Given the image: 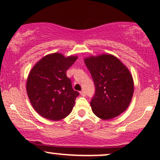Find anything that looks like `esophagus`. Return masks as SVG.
Listing matches in <instances>:
<instances>
[{"label": "esophagus", "mask_w": 160, "mask_h": 160, "mask_svg": "<svg viewBox=\"0 0 160 160\" xmlns=\"http://www.w3.org/2000/svg\"><path fill=\"white\" fill-rule=\"evenodd\" d=\"M80 94L82 95V96H86V92H85V91H81V92H80Z\"/></svg>", "instance_id": "obj_1"}]
</instances>
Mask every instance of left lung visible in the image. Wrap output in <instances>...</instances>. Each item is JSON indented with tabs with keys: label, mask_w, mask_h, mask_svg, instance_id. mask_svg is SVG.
I'll list each match as a JSON object with an SVG mask.
<instances>
[{
	"label": "left lung",
	"mask_w": 160,
	"mask_h": 160,
	"mask_svg": "<svg viewBox=\"0 0 160 160\" xmlns=\"http://www.w3.org/2000/svg\"><path fill=\"white\" fill-rule=\"evenodd\" d=\"M92 77L95 93L90 105L95 116L107 120L127 109L134 93V80L128 68L113 55L89 56L84 58Z\"/></svg>",
	"instance_id": "left-lung-1"
}]
</instances>
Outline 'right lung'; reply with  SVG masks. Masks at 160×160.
Here are the masks:
<instances>
[{"label":"right lung","mask_w":160,"mask_h":160,"mask_svg":"<svg viewBox=\"0 0 160 160\" xmlns=\"http://www.w3.org/2000/svg\"><path fill=\"white\" fill-rule=\"evenodd\" d=\"M78 58L51 53L39 60L29 72L27 94L32 107L41 117L58 121L72 111L79 93L73 89L66 71Z\"/></svg>","instance_id":"obj_1"}]
</instances>
